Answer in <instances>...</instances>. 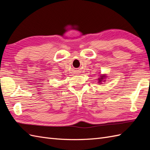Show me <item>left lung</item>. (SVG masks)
<instances>
[{
	"mask_svg": "<svg viewBox=\"0 0 150 150\" xmlns=\"http://www.w3.org/2000/svg\"><path fill=\"white\" fill-rule=\"evenodd\" d=\"M107 77H108V76H106V74H102V75L99 76V78L98 79V84H103V83H102L103 82H105V81H106V79L107 78Z\"/></svg>",
	"mask_w": 150,
	"mask_h": 150,
	"instance_id": "8db88e82",
	"label": "left lung"
}]
</instances>
